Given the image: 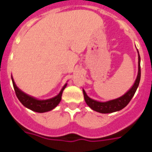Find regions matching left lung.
<instances>
[{
  "mask_svg": "<svg viewBox=\"0 0 152 152\" xmlns=\"http://www.w3.org/2000/svg\"><path fill=\"white\" fill-rule=\"evenodd\" d=\"M140 56H139V53H138V72H137V76L136 78L135 82H134V86H132V88L129 91H127L124 95L118 98V99L110 100V101H107V102H99V101H96V100L90 99L89 96L86 94V91L83 89L85 101L87 103V105L95 112H100V113H112V112H118V111H120L121 109L125 107L129 104V102H130V100L134 97V94H135L137 87H138V85H139V82H140Z\"/></svg>",
  "mask_w": 152,
  "mask_h": 152,
  "instance_id": "1",
  "label": "left lung"
}]
</instances>
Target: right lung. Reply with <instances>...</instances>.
<instances>
[{
	"instance_id": "1",
	"label": "right lung",
	"mask_w": 152,
	"mask_h": 152,
	"mask_svg": "<svg viewBox=\"0 0 152 152\" xmlns=\"http://www.w3.org/2000/svg\"><path fill=\"white\" fill-rule=\"evenodd\" d=\"M11 79L16 96H17V98H18L24 107H26L27 108L30 109L33 112H40V113L51 111V110H53L54 107H56L58 105V103H59L60 101H61V99H62L63 89H65L66 86V84H65L63 87V89H61L59 94L55 97L52 98V99H46V100H38V99H35L33 97L28 95L27 94H25L24 92H23L22 90H20L17 87V86L15 85V80H14L12 76Z\"/></svg>"
}]
</instances>
